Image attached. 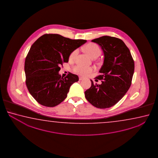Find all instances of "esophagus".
Segmentation results:
<instances>
[{
	"label": "esophagus",
	"mask_w": 158,
	"mask_h": 158,
	"mask_svg": "<svg viewBox=\"0 0 158 158\" xmlns=\"http://www.w3.org/2000/svg\"><path fill=\"white\" fill-rule=\"evenodd\" d=\"M83 79H84V78L82 77H79V80L80 81L83 80Z\"/></svg>",
	"instance_id": "34e87169"
}]
</instances>
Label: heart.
I'll list each match as a JSON object with an SVG mask.
<instances>
[{
    "label": "heart",
    "mask_w": 158,
    "mask_h": 158,
    "mask_svg": "<svg viewBox=\"0 0 158 158\" xmlns=\"http://www.w3.org/2000/svg\"><path fill=\"white\" fill-rule=\"evenodd\" d=\"M85 49L86 52L93 59L98 57L101 55V52H102L99 46L96 44H93V43L88 44V45H87L85 46ZM78 52H79L78 49H75V50L72 51L69 56V60L71 61H73L75 58L76 57V56H77ZM73 69V71L75 73H78L81 76H86L89 73H90L93 71V69L91 67L83 66H81L80 64H77V65L75 66Z\"/></svg>",
    "instance_id": "b5f03b06"
}]
</instances>
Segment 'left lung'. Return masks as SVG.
Instances as JSON below:
<instances>
[{
    "label": "left lung",
    "mask_w": 158,
    "mask_h": 158,
    "mask_svg": "<svg viewBox=\"0 0 158 158\" xmlns=\"http://www.w3.org/2000/svg\"><path fill=\"white\" fill-rule=\"evenodd\" d=\"M91 41L98 44L104 53L103 64L99 71L101 75L96 77L102 83L94 85L91 80L85 97L94 107L110 108L123 98L131 85L134 60L129 48L118 38L103 36Z\"/></svg>",
    "instance_id": "1"
}]
</instances>
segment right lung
Wrapping results in <instances>:
<instances>
[{
    "instance_id": "add662e5",
    "label": "right lung",
    "mask_w": 158,
    "mask_h": 158,
    "mask_svg": "<svg viewBox=\"0 0 158 158\" xmlns=\"http://www.w3.org/2000/svg\"><path fill=\"white\" fill-rule=\"evenodd\" d=\"M86 41L46 34L32 44L25 59L24 69L27 88L39 103L55 107L67 97L70 86L77 82L78 77L71 73L61 77L59 73L60 66L68 62L70 54Z\"/></svg>"
}]
</instances>
